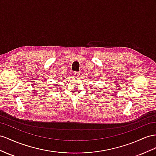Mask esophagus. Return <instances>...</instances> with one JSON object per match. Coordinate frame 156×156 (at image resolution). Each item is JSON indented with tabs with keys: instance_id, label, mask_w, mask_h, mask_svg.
Listing matches in <instances>:
<instances>
[{
	"instance_id": "obj_1",
	"label": "esophagus",
	"mask_w": 156,
	"mask_h": 156,
	"mask_svg": "<svg viewBox=\"0 0 156 156\" xmlns=\"http://www.w3.org/2000/svg\"><path fill=\"white\" fill-rule=\"evenodd\" d=\"M73 76L74 77H78L79 74L77 73V72H74V73H73Z\"/></svg>"
}]
</instances>
